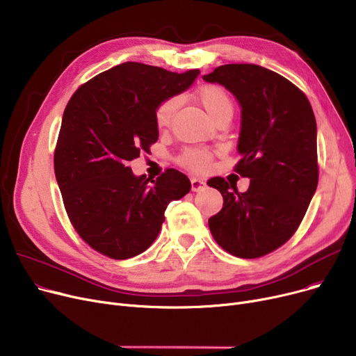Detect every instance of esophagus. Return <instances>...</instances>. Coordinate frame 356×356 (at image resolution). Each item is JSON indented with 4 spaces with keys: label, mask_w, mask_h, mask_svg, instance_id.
Instances as JSON below:
<instances>
[{
    "label": "esophagus",
    "mask_w": 356,
    "mask_h": 356,
    "mask_svg": "<svg viewBox=\"0 0 356 356\" xmlns=\"http://www.w3.org/2000/svg\"><path fill=\"white\" fill-rule=\"evenodd\" d=\"M191 184H192V191H193V192L202 191V189H204V186H207V183H204L203 180L195 179V177L191 180Z\"/></svg>",
    "instance_id": "34e87169"
}]
</instances>
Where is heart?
<instances>
[{"instance_id": "obj_1", "label": "heart", "mask_w": 356, "mask_h": 356, "mask_svg": "<svg viewBox=\"0 0 356 356\" xmlns=\"http://www.w3.org/2000/svg\"><path fill=\"white\" fill-rule=\"evenodd\" d=\"M196 99L203 106V109L208 112V115L212 118V121H218L223 117L231 118L234 114L232 99L220 86H202L196 93ZM177 104L179 101L176 98H170L163 101L157 106L154 120L159 128H165L170 125L175 112L177 109ZM212 159L213 153L211 149L203 147H191L183 149L181 154L177 157V163L193 173H204L211 168Z\"/></svg>"}]
</instances>
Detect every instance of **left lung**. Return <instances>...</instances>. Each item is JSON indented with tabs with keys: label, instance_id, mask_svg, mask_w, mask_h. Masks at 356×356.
Listing matches in <instances>:
<instances>
[{
	"label": "left lung",
	"instance_id": "8db88e82",
	"mask_svg": "<svg viewBox=\"0 0 356 356\" xmlns=\"http://www.w3.org/2000/svg\"><path fill=\"white\" fill-rule=\"evenodd\" d=\"M203 81L227 88L239 102L241 160L235 172L251 180L244 193L222 177L208 180L223 196L209 229L229 254L263 257L293 236L317 188L312 105L296 85L258 65H223Z\"/></svg>",
	"mask_w": 356,
	"mask_h": 356
}]
</instances>
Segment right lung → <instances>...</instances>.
Returning <instances> with one entry per match:
<instances>
[{"label": "right lung", "mask_w": 356, "mask_h": 356, "mask_svg": "<svg viewBox=\"0 0 356 356\" xmlns=\"http://www.w3.org/2000/svg\"><path fill=\"white\" fill-rule=\"evenodd\" d=\"M199 73L125 62L82 85L67 102L54 175L73 228L93 250L114 259L144 252L167 204L191 192L188 176L175 168L153 180L136 176L128 163L157 141V106Z\"/></svg>", "instance_id": "right-lung-1"}]
</instances>
